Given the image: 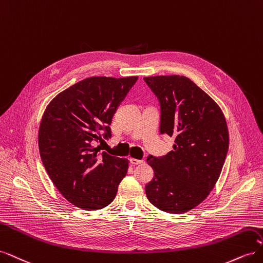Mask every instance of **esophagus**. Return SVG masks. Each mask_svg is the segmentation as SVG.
Returning <instances> with one entry per match:
<instances>
[{"instance_id":"34e87169","label":"esophagus","mask_w":263,"mask_h":263,"mask_svg":"<svg viewBox=\"0 0 263 263\" xmlns=\"http://www.w3.org/2000/svg\"><path fill=\"white\" fill-rule=\"evenodd\" d=\"M129 161L133 165H137V164H141L144 163V160H141V159H135V158H130Z\"/></svg>"}]
</instances>
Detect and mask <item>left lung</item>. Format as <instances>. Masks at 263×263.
Masks as SVG:
<instances>
[{
    "instance_id": "obj_1",
    "label": "left lung",
    "mask_w": 263,
    "mask_h": 263,
    "mask_svg": "<svg viewBox=\"0 0 263 263\" xmlns=\"http://www.w3.org/2000/svg\"><path fill=\"white\" fill-rule=\"evenodd\" d=\"M144 80L160 101V133L174 137L168 155L147 158L155 177L146 195L160 211L183 214L209 196L220 176L229 146L226 118L217 103L184 76Z\"/></svg>"
}]
</instances>
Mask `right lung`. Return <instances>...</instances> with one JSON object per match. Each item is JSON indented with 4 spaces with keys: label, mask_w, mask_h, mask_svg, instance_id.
Listing matches in <instances>:
<instances>
[{
    "label": "right lung",
    "mask_w": 263,
    "mask_h": 263,
    "mask_svg": "<svg viewBox=\"0 0 263 263\" xmlns=\"http://www.w3.org/2000/svg\"><path fill=\"white\" fill-rule=\"evenodd\" d=\"M138 77H91L55 95L43 114L38 147L53 185L85 211L113 202L128 170V159L100 153L94 144L110 137L116 108ZM103 140V139H102Z\"/></svg>",
    "instance_id": "1"
}]
</instances>
